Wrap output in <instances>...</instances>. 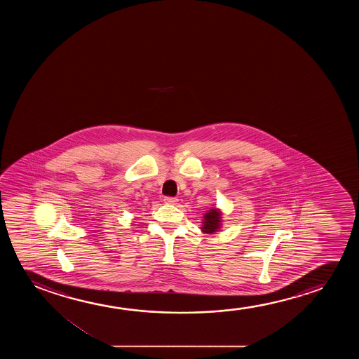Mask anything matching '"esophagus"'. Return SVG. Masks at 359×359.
Segmentation results:
<instances>
[{"label": "esophagus", "mask_w": 359, "mask_h": 359, "mask_svg": "<svg viewBox=\"0 0 359 359\" xmlns=\"http://www.w3.org/2000/svg\"><path fill=\"white\" fill-rule=\"evenodd\" d=\"M164 202H165V203H169V205H174V203H177V197L170 196L164 197Z\"/></svg>", "instance_id": "34e87169"}]
</instances>
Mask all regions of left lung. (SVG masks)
<instances>
[{
  "label": "left lung",
  "mask_w": 359,
  "mask_h": 359,
  "mask_svg": "<svg viewBox=\"0 0 359 359\" xmlns=\"http://www.w3.org/2000/svg\"><path fill=\"white\" fill-rule=\"evenodd\" d=\"M205 221L202 222V231L205 233H215L221 228V212L216 210V208H212L210 211L207 212L205 217H203Z\"/></svg>",
  "instance_id": "8db88e82"
}]
</instances>
